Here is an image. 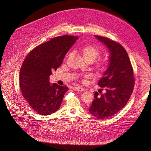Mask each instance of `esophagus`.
<instances>
[{
    "label": "esophagus",
    "instance_id": "34e87169",
    "mask_svg": "<svg viewBox=\"0 0 151 151\" xmlns=\"http://www.w3.org/2000/svg\"><path fill=\"white\" fill-rule=\"evenodd\" d=\"M72 89L75 91H85V89L80 87H72Z\"/></svg>",
    "mask_w": 151,
    "mask_h": 151
}]
</instances>
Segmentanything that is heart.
Wrapping results in <instances>:
<instances>
[{
  "instance_id": "obj_1",
  "label": "heart",
  "mask_w": 151,
  "mask_h": 151,
  "mask_svg": "<svg viewBox=\"0 0 151 151\" xmlns=\"http://www.w3.org/2000/svg\"><path fill=\"white\" fill-rule=\"evenodd\" d=\"M82 54L84 57V58H93L94 60L97 56L100 55V49L96 46L93 45H88L84 46L81 49ZM105 65L103 61H100L99 67L101 68H103Z\"/></svg>"
}]
</instances>
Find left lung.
<instances>
[{
	"label": "left lung",
	"instance_id": "8db88e82",
	"mask_svg": "<svg viewBox=\"0 0 151 151\" xmlns=\"http://www.w3.org/2000/svg\"><path fill=\"white\" fill-rule=\"evenodd\" d=\"M109 50V63L98 85L105 87L106 93H94L89 112L96 118L104 119L119 112L127 103L134 85L132 64L128 54L118 43L104 37L95 36Z\"/></svg>",
	"mask_w": 151,
	"mask_h": 151
}]
</instances>
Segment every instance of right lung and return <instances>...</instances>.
I'll return each mask as SVG.
<instances>
[{
	"instance_id": "1",
	"label": "right lung",
	"mask_w": 151,
	"mask_h": 151,
	"mask_svg": "<svg viewBox=\"0 0 151 151\" xmlns=\"http://www.w3.org/2000/svg\"><path fill=\"white\" fill-rule=\"evenodd\" d=\"M78 37L69 35L54 37L36 47L25 58L19 72L20 88L37 114L50 115L60 108L69 88L51 83L50 76L60 66Z\"/></svg>"
}]
</instances>
